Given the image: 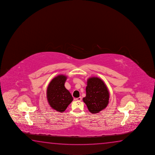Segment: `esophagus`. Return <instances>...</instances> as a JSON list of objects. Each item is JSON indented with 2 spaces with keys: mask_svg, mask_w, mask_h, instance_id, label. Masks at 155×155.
Returning a JSON list of instances; mask_svg holds the SVG:
<instances>
[{
  "mask_svg": "<svg viewBox=\"0 0 155 155\" xmlns=\"http://www.w3.org/2000/svg\"><path fill=\"white\" fill-rule=\"evenodd\" d=\"M76 100L77 101H81L82 99H81V97H78V98H76Z\"/></svg>",
  "mask_w": 155,
  "mask_h": 155,
  "instance_id": "obj_1",
  "label": "esophagus"
}]
</instances>
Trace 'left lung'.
<instances>
[{
  "label": "left lung",
  "mask_w": 155,
  "mask_h": 155,
  "mask_svg": "<svg viewBox=\"0 0 155 155\" xmlns=\"http://www.w3.org/2000/svg\"><path fill=\"white\" fill-rule=\"evenodd\" d=\"M86 92V97L83 100L93 114L99 113L108 106L109 92L101 79L97 77L88 79Z\"/></svg>",
  "instance_id": "1"
}]
</instances>
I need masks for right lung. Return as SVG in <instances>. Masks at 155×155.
<instances>
[{
    "label": "right lung",
    "mask_w": 155,
    "mask_h": 155,
    "mask_svg": "<svg viewBox=\"0 0 155 155\" xmlns=\"http://www.w3.org/2000/svg\"><path fill=\"white\" fill-rule=\"evenodd\" d=\"M67 78L65 75H58L52 79L47 88L49 106L58 112H64L73 100L71 93L64 86Z\"/></svg>",
    "instance_id": "1"
}]
</instances>
